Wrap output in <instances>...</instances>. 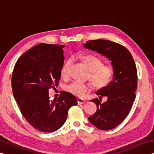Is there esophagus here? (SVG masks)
Segmentation results:
<instances>
[{
    "mask_svg": "<svg viewBox=\"0 0 154 154\" xmlns=\"http://www.w3.org/2000/svg\"><path fill=\"white\" fill-rule=\"evenodd\" d=\"M77 103H78V105H82V104L85 103V100H83L82 98H77Z\"/></svg>",
    "mask_w": 154,
    "mask_h": 154,
    "instance_id": "esophagus-1",
    "label": "esophagus"
}]
</instances>
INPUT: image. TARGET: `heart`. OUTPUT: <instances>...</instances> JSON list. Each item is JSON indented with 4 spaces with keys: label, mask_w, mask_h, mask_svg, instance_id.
Instances as JSON below:
<instances>
[{
    "label": "heart",
    "mask_w": 154,
    "mask_h": 154,
    "mask_svg": "<svg viewBox=\"0 0 154 154\" xmlns=\"http://www.w3.org/2000/svg\"><path fill=\"white\" fill-rule=\"evenodd\" d=\"M83 63L90 71L89 78L94 86L97 88H103L109 84L114 75L113 68L111 65H104L103 62L98 57L90 54L79 56ZM72 64V60L69 59L65 62L61 69V75L64 78L69 76L70 69ZM92 89V85L88 83H82L79 82H73L68 85L66 90L74 96H82L89 92Z\"/></svg>",
    "instance_id": "b5f03b06"
}]
</instances>
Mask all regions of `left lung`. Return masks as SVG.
<instances>
[{
    "label": "left lung",
    "mask_w": 154,
    "mask_h": 154,
    "mask_svg": "<svg viewBox=\"0 0 154 154\" xmlns=\"http://www.w3.org/2000/svg\"><path fill=\"white\" fill-rule=\"evenodd\" d=\"M85 48L102 54L111 60L114 70L111 82L96 95L106 96L107 100H91L97 106L96 113L88 118L94 126L102 130H111L120 124L129 114L136 97L137 71L130 52L120 44L108 40L88 41Z\"/></svg>",
    "instance_id": "8db88e82"
}]
</instances>
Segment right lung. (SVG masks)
I'll return each mask as SVG.
<instances>
[{
	"instance_id": "add662e5",
	"label": "right lung",
	"mask_w": 154,
	"mask_h": 154,
	"mask_svg": "<svg viewBox=\"0 0 154 154\" xmlns=\"http://www.w3.org/2000/svg\"><path fill=\"white\" fill-rule=\"evenodd\" d=\"M64 47L38 44L18 58L13 71V94L21 113L41 132L58 130L66 122L69 109L77 105L75 96L64 91L58 100H49V90L60 79Z\"/></svg>"
}]
</instances>
